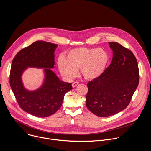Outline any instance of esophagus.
Wrapping results in <instances>:
<instances>
[{
    "label": "esophagus",
    "mask_w": 151,
    "mask_h": 151,
    "mask_svg": "<svg viewBox=\"0 0 151 151\" xmlns=\"http://www.w3.org/2000/svg\"><path fill=\"white\" fill-rule=\"evenodd\" d=\"M78 84H79V82H74L73 83H72V87L73 88L76 87Z\"/></svg>",
    "instance_id": "1"
}]
</instances>
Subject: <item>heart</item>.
Returning <instances> with one entry per match:
<instances>
[{
    "label": "heart",
    "instance_id": "b5f03b06",
    "mask_svg": "<svg viewBox=\"0 0 151 151\" xmlns=\"http://www.w3.org/2000/svg\"><path fill=\"white\" fill-rule=\"evenodd\" d=\"M109 60V54L101 48H77L68 52L65 58L60 57L57 65L61 74L71 79L80 68L83 76L90 80L99 78Z\"/></svg>",
    "mask_w": 151,
    "mask_h": 151
}]
</instances>
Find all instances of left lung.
Masks as SVG:
<instances>
[{"label":"left lung","instance_id":"obj_1","mask_svg":"<svg viewBox=\"0 0 151 151\" xmlns=\"http://www.w3.org/2000/svg\"><path fill=\"white\" fill-rule=\"evenodd\" d=\"M113 51L110 66L90 81L86 106L94 115L107 117L128 106L139 82L137 60L133 52L117 42H109Z\"/></svg>","mask_w":151,"mask_h":151}]
</instances>
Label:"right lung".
Masks as SVG:
<instances>
[{"instance_id":"right-lung-1","label":"right lung","mask_w":151,"mask_h":151,"mask_svg":"<svg viewBox=\"0 0 151 151\" xmlns=\"http://www.w3.org/2000/svg\"><path fill=\"white\" fill-rule=\"evenodd\" d=\"M58 45L39 40L19 51L14 58L9 83L19 107L37 117H48L62 105L64 96L72 89V83L61 81L51 69L54 67V52ZM29 67L44 68L45 80L41 87L29 91L24 87L21 76Z\"/></svg>"}]
</instances>
